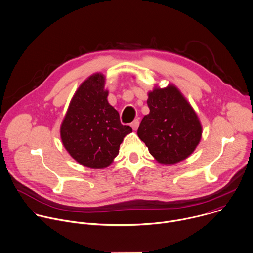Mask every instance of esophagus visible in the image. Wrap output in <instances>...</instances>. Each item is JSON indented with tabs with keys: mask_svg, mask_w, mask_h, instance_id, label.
Masks as SVG:
<instances>
[{
	"mask_svg": "<svg viewBox=\"0 0 253 253\" xmlns=\"http://www.w3.org/2000/svg\"><path fill=\"white\" fill-rule=\"evenodd\" d=\"M131 127H132V129H133L134 131H136V130L138 129V127H139V120H138V119L134 120V121L131 123Z\"/></svg>",
	"mask_w": 253,
	"mask_h": 253,
	"instance_id": "1",
	"label": "esophagus"
}]
</instances>
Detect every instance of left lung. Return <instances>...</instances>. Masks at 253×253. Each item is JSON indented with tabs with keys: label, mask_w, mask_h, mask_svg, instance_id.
Masks as SVG:
<instances>
[{
	"label": "left lung",
	"mask_w": 253,
	"mask_h": 253,
	"mask_svg": "<svg viewBox=\"0 0 253 253\" xmlns=\"http://www.w3.org/2000/svg\"><path fill=\"white\" fill-rule=\"evenodd\" d=\"M149 114L138 128V137L162 165H174L189 158L201 142V120L181 90L173 83L148 92Z\"/></svg>",
	"instance_id": "left-lung-1"
}]
</instances>
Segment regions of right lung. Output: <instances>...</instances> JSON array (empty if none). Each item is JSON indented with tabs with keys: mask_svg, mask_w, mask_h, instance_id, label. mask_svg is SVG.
I'll return each instance as SVG.
<instances>
[{
	"mask_svg": "<svg viewBox=\"0 0 253 253\" xmlns=\"http://www.w3.org/2000/svg\"><path fill=\"white\" fill-rule=\"evenodd\" d=\"M106 76L95 72L73 94L60 124L63 147L77 163L91 169L108 167L119 154L130 126L122 125L117 110L108 103Z\"/></svg>",
	"mask_w": 253,
	"mask_h": 253,
	"instance_id": "1",
	"label": "right lung"
}]
</instances>
